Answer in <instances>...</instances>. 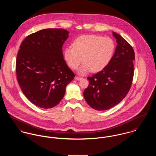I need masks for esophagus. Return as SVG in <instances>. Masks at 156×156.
I'll return each instance as SVG.
<instances>
[{
  "instance_id": "34e87169",
  "label": "esophagus",
  "mask_w": 156,
  "mask_h": 156,
  "mask_svg": "<svg viewBox=\"0 0 156 156\" xmlns=\"http://www.w3.org/2000/svg\"><path fill=\"white\" fill-rule=\"evenodd\" d=\"M75 80H76V81H80V80H81L82 79V78L78 77V76H75Z\"/></svg>"
}]
</instances>
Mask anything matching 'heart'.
Listing matches in <instances>:
<instances>
[{"label": "heart", "mask_w": 156, "mask_h": 156, "mask_svg": "<svg viewBox=\"0 0 156 156\" xmlns=\"http://www.w3.org/2000/svg\"><path fill=\"white\" fill-rule=\"evenodd\" d=\"M72 47L64 48L63 57L66 65L72 69H76L83 61L84 63L78 70L84 75L92 70L94 72L102 71L110 63L115 51L112 39L96 35H84L73 40Z\"/></svg>", "instance_id": "obj_1"}]
</instances>
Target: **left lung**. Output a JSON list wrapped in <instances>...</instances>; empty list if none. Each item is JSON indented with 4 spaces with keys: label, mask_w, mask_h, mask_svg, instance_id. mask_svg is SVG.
<instances>
[{
    "label": "left lung",
    "mask_w": 156,
    "mask_h": 156,
    "mask_svg": "<svg viewBox=\"0 0 156 156\" xmlns=\"http://www.w3.org/2000/svg\"><path fill=\"white\" fill-rule=\"evenodd\" d=\"M117 45L114 54L106 68L87 79L89 85L84 97L93 109H109L127 94L133 77L135 52L131 45L120 35L113 32Z\"/></svg>",
    "instance_id": "8db88e82"
}]
</instances>
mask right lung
<instances>
[{"label": "right lung", "mask_w": 156, "mask_h": 156, "mask_svg": "<svg viewBox=\"0 0 156 156\" xmlns=\"http://www.w3.org/2000/svg\"><path fill=\"white\" fill-rule=\"evenodd\" d=\"M69 32L46 29L29 35L18 52V82L25 96L37 106L54 107L63 98L66 87L73 80L63 57L62 47Z\"/></svg>", "instance_id": "obj_1"}]
</instances>
